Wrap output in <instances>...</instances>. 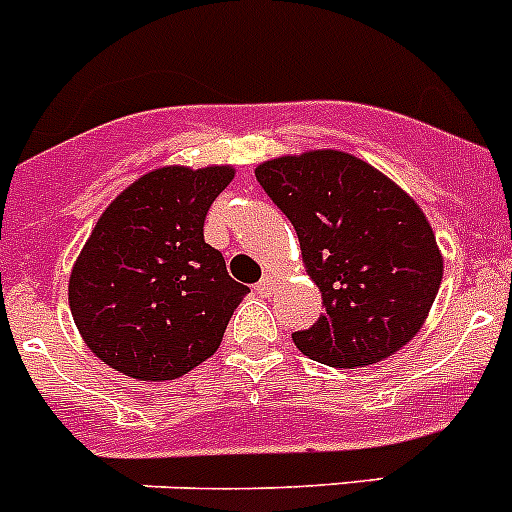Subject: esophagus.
Here are the masks:
<instances>
[{
	"mask_svg": "<svg viewBox=\"0 0 512 512\" xmlns=\"http://www.w3.org/2000/svg\"><path fill=\"white\" fill-rule=\"evenodd\" d=\"M271 289H274V277H271V274H266V277L256 284V292H259L261 297H269Z\"/></svg>",
	"mask_w": 512,
	"mask_h": 512,
	"instance_id": "1",
	"label": "esophagus"
}]
</instances>
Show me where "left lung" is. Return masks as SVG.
Listing matches in <instances>:
<instances>
[{
	"label": "left lung",
	"mask_w": 512,
	"mask_h": 512,
	"mask_svg": "<svg viewBox=\"0 0 512 512\" xmlns=\"http://www.w3.org/2000/svg\"><path fill=\"white\" fill-rule=\"evenodd\" d=\"M300 238L325 312L292 341L341 369L400 351L431 312L443 279L436 235L413 197L343 151L282 156L256 169Z\"/></svg>",
	"instance_id": "8db88e82"
}]
</instances>
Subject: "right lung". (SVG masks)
Segmentation results:
<instances>
[{"mask_svg": "<svg viewBox=\"0 0 512 512\" xmlns=\"http://www.w3.org/2000/svg\"><path fill=\"white\" fill-rule=\"evenodd\" d=\"M230 166H164L112 202L81 248L69 305L81 338L117 372L164 382L217 351L248 295L205 243V217Z\"/></svg>", "mask_w": 512, "mask_h": 512, "instance_id": "right-lung-1", "label": "right lung"}]
</instances>
